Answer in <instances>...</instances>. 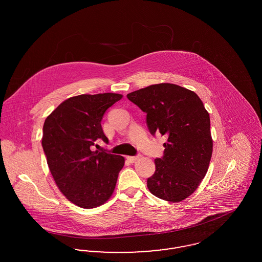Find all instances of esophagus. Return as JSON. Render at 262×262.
Masks as SVG:
<instances>
[{"label": "esophagus", "mask_w": 262, "mask_h": 262, "mask_svg": "<svg viewBox=\"0 0 262 262\" xmlns=\"http://www.w3.org/2000/svg\"><path fill=\"white\" fill-rule=\"evenodd\" d=\"M138 158H139V155H137V156H127L126 157V159L130 163L136 162Z\"/></svg>", "instance_id": "34e87169"}]
</instances>
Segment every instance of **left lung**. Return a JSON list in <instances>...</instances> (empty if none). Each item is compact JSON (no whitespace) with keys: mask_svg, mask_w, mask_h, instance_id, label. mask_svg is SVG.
Here are the masks:
<instances>
[{"mask_svg":"<svg viewBox=\"0 0 262 262\" xmlns=\"http://www.w3.org/2000/svg\"><path fill=\"white\" fill-rule=\"evenodd\" d=\"M146 113L150 134L167 136L162 158L147 179L150 192L180 202L192 194L207 173L213 150L210 118L196 93L172 83L153 84L126 95Z\"/></svg>","mask_w":262,"mask_h":262,"instance_id":"1","label":"left lung"}]
</instances>
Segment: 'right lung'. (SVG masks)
I'll use <instances>...</instances> for the list:
<instances>
[{
	"instance_id": "add662e5",
	"label": "right lung",
	"mask_w": 262,
	"mask_h": 262,
	"mask_svg": "<svg viewBox=\"0 0 262 262\" xmlns=\"http://www.w3.org/2000/svg\"><path fill=\"white\" fill-rule=\"evenodd\" d=\"M117 93L81 94L64 100L46 118L42 146L56 185L81 208H94L111 198L123 156L91 149L97 139L108 143L101 121L122 99Z\"/></svg>"
}]
</instances>
